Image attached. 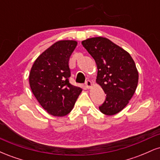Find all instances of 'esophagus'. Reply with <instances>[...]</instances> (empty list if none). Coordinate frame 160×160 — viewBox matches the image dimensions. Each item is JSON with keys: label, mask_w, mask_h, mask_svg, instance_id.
Listing matches in <instances>:
<instances>
[{"label": "esophagus", "mask_w": 160, "mask_h": 160, "mask_svg": "<svg viewBox=\"0 0 160 160\" xmlns=\"http://www.w3.org/2000/svg\"><path fill=\"white\" fill-rule=\"evenodd\" d=\"M85 84H86V87L87 88V89H90L92 86V82L89 80H86Z\"/></svg>", "instance_id": "1"}]
</instances>
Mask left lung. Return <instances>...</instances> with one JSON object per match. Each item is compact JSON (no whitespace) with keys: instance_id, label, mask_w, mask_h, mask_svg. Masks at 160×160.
Segmentation results:
<instances>
[{"instance_id":"obj_1","label":"left lung","mask_w":160,"mask_h":160,"mask_svg":"<svg viewBox=\"0 0 160 160\" xmlns=\"http://www.w3.org/2000/svg\"><path fill=\"white\" fill-rule=\"evenodd\" d=\"M82 44L95 59L96 82L106 94L99 110L105 115H114L127 105L136 90L138 72L135 62L129 53L108 38H89Z\"/></svg>"}]
</instances>
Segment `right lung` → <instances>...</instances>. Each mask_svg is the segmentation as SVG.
Here are the masks:
<instances>
[{
	"mask_svg": "<svg viewBox=\"0 0 160 160\" xmlns=\"http://www.w3.org/2000/svg\"><path fill=\"white\" fill-rule=\"evenodd\" d=\"M78 45L75 40H59L42 52L33 64L29 83L40 105L49 114H68L82 89L69 82V58Z\"/></svg>",
	"mask_w": 160,
	"mask_h": 160,
	"instance_id": "add662e5",
	"label": "right lung"
}]
</instances>
